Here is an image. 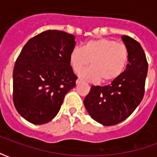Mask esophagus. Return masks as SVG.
I'll use <instances>...</instances> for the list:
<instances>
[{
    "label": "esophagus",
    "mask_w": 157,
    "mask_h": 157,
    "mask_svg": "<svg viewBox=\"0 0 157 157\" xmlns=\"http://www.w3.org/2000/svg\"><path fill=\"white\" fill-rule=\"evenodd\" d=\"M76 84H80V83H81V82H82V79H80V78H78L77 79V80H76Z\"/></svg>",
    "instance_id": "esophagus-1"
}]
</instances>
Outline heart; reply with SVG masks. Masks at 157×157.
Returning <instances> with one entry per match:
<instances>
[{
    "mask_svg": "<svg viewBox=\"0 0 157 157\" xmlns=\"http://www.w3.org/2000/svg\"><path fill=\"white\" fill-rule=\"evenodd\" d=\"M128 60L127 47L110 39H92L82 48L72 49L69 62L72 70L79 73L91 62L92 67L80 73V76L92 82H111L124 71Z\"/></svg>",
    "mask_w": 157,
    "mask_h": 157,
    "instance_id": "1",
    "label": "heart"
}]
</instances>
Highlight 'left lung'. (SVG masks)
<instances>
[{
	"label": "left lung",
	"instance_id": "left-lung-1",
	"mask_svg": "<svg viewBox=\"0 0 157 157\" xmlns=\"http://www.w3.org/2000/svg\"><path fill=\"white\" fill-rule=\"evenodd\" d=\"M122 39L128 51L124 71L111 84L92 86L84 99L87 112L95 121L106 126L118 124L128 118L145 94L148 63L140 43L127 35Z\"/></svg>",
	"mask_w": 157,
	"mask_h": 157
}]
</instances>
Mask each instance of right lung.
Instances as JSON below:
<instances>
[{"mask_svg": "<svg viewBox=\"0 0 157 157\" xmlns=\"http://www.w3.org/2000/svg\"><path fill=\"white\" fill-rule=\"evenodd\" d=\"M75 36L47 30L30 39L13 69V102L19 114L32 124L51 121L77 76L69 62Z\"/></svg>", "mask_w": 157, "mask_h": 157, "instance_id": "add662e5", "label": "right lung"}]
</instances>
